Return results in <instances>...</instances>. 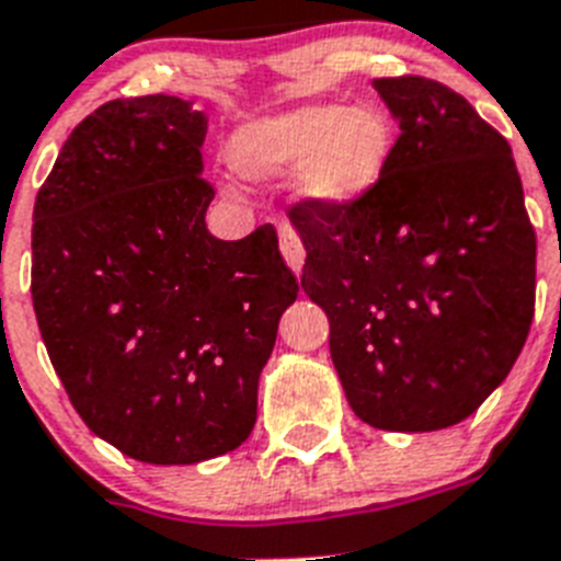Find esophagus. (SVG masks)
<instances>
[{
  "label": "esophagus",
  "mask_w": 561,
  "mask_h": 561,
  "mask_svg": "<svg viewBox=\"0 0 561 561\" xmlns=\"http://www.w3.org/2000/svg\"><path fill=\"white\" fill-rule=\"evenodd\" d=\"M277 238H280V252H284L286 264H289L291 270L300 275V270H304V261H306V250H304V241H300V236H297V230L291 225H280Z\"/></svg>",
  "instance_id": "1"
}]
</instances>
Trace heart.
I'll return each mask as SVG.
<instances>
[{
	"mask_svg": "<svg viewBox=\"0 0 561 561\" xmlns=\"http://www.w3.org/2000/svg\"><path fill=\"white\" fill-rule=\"evenodd\" d=\"M393 134L379 108L300 106L236 128L230 165L247 180L300 176V187L325 205H351L368 193L390 157Z\"/></svg>",
	"mask_w": 561,
	"mask_h": 561,
	"instance_id": "heart-1",
	"label": "heart"
}]
</instances>
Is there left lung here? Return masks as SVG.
<instances>
[{
	"instance_id": "1",
	"label": "left lung",
	"mask_w": 561,
	"mask_h": 561,
	"mask_svg": "<svg viewBox=\"0 0 561 561\" xmlns=\"http://www.w3.org/2000/svg\"><path fill=\"white\" fill-rule=\"evenodd\" d=\"M399 121L385 171L351 205L306 196L289 219L300 286L365 424L430 433L469 419L531 331L537 232L512 146L455 89L374 78Z\"/></svg>"
}]
</instances>
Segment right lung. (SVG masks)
I'll return each instance as SVG.
<instances>
[{
    "instance_id": "add662e5",
    "label": "right lung",
    "mask_w": 561,
    "mask_h": 561,
    "mask_svg": "<svg viewBox=\"0 0 561 561\" xmlns=\"http://www.w3.org/2000/svg\"><path fill=\"white\" fill-rule=\"evenodd\" d=\"M207 121L173 95L117 98L64 142L33 207V309L72 408L146 463L250 438L257 376L297 277L261 225L207 232Z\"/></svg>"
}]
</instances>
